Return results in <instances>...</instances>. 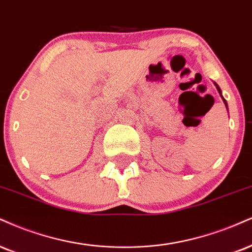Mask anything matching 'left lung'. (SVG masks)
Wrapping results in <instances>:
<instances>
[{"label":"left lung","instance_id":"obj_1","mask_svg":"<svg viewBox=\"0 0 252 252\" xmlns=\"http://www.w3.org/2000/svg\"><path fill=\"white\" fill-rule=\"evenodd\" d=\"M215 86H216V88H217V90H218V93H220V97H222V98H223V102H224V104H225L226 105V101H225V99H224V97L222 96V92H220V87H218L217 86V84L216 83H215ZM226 109H228V105H226Z\"/></svg>","mask_w":252,"mask_h":252}]
</instances>
